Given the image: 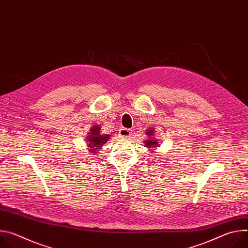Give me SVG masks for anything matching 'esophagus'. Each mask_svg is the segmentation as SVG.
<instances>
[{
    "label": "esophagus",
    "mask_w": 248,
    "mask_h": 248,
    "mask_svg": "<svg viewBox=\"0 0 248 248\" xmlns=\"http://www.w3.org/2000/svg\"><path fill=\"white\" fill-rule=\"evenodd\" d=\"M119 133L121 135V137H124V138H127L131 135V129H128V128H124V127H122L120 130H119Z\"/></svg>",
    "instance_id": "esophagus-1"
}]
</instances>
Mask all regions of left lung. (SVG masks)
<instances>
[{"instance_id":"1","label":"left lung","mask_w":248,"mask_h":248,"mask_svg":"<svg viewBox=\"0 0 248 248\" xmlns=\"http://www.w3.org/2000/svg\"><path fill=\"white\" fill-rule=\"evenodd\" d=\"M146 135L148 136L147 139H145L144 141V144H145V147H147L149 149V151L151 153H153L154 149L157 148V147H160V144H159V140L155 138V131L153 128H149L146 132Z\"/></svg>"}]
</instances>
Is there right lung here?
<instances>
[{
  "instance_id": "1",
  "label": "right lung",
  "mask_w": 248,
  "mask_h": 248,
  "mask_svg": "<svg viewBox=\"0 0 248 248\" xmlns=\"http://www.w3.org/2000/svg\"><path fill=\"white\" fill-rule=\"evenodd\" d=\"M101 126L94 124L91 128L90 131L88 132V135L85 139L86 141V146L88 153L90 155H95L99 154V151L103 147L105 143H107V141L110 139V134H105L100 131Z\"/></svg>"
}]
</instances>
